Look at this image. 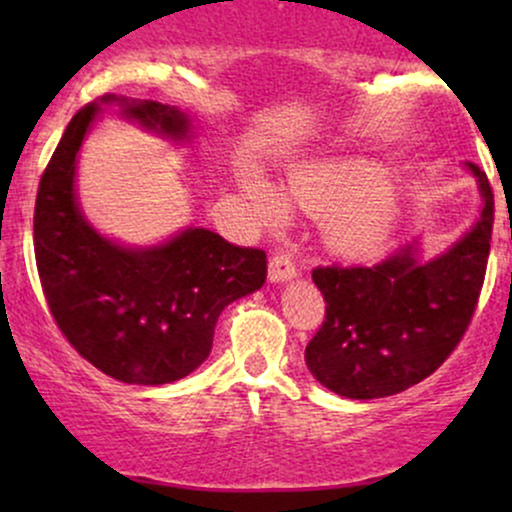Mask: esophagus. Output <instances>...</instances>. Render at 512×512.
<instances>
[{"mask_svg":"<svg viewBox=\"0 0 512 512\" xmlns=\"http://www.w3.org/2000/svg\"><path fill=\"white\" fill-rule=\"evenodd\" d=\"M298 274L296 262H293V255L286 250L274 252L272 260H269V279L272 281H289Z\"/></svg>","mask_w":512,"mask_h":512,"instance_id":"1","label":"esophagus"}]
</instances>
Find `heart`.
<instances>
[{"label":"heart","mask_w":512,"mask_h":512,"mask_svg":"<svg viewBox=\"0 0 512 512\" xmlns=\"http://www.w3.org/2000/svg\"><path fill=\"white\" fill-rule=\"evenodd\" d=\"M366 182L361 175L342 173L334 175L327 180H301L293 185L291 195L303 204V207L315 211H334L339 207H346L349 202L361 195ZM248 197L252 209L262 219H279L284 214V202L279 195L267 187L264 182H250ZM385 236V209L375 202H366L361 207L346 211L339 216L332 226V240L339 248L349 252H366L373 250Z\"/></svg>","instance_id":"b5f03b06"}]
</instances>
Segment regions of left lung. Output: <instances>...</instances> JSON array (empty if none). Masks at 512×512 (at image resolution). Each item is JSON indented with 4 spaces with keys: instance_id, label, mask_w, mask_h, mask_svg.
<instances>
[{
    "instance_id": "obj_1",
    "label": "left lung",
    "mask_w": 512,
    "mask_h": 512,
    "mask_svg": "<svg viewBox=\"0 0 512 512\" xmlns=\"http://www.w3.org/2000/svg\"><path fill=\"white\" fill-rule=\"evenodd\" d=\"M484 211L455 248L421 264L402 248L370 267L313 269L325 320L305 346L317 383L349 399L390 397L448 361L477 310L493 231V190L479 166Z\"/></svg>"
}]
</instances>
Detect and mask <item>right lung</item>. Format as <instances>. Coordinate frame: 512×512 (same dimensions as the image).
<instances>
[{
    "label": "right lung",
    "mask_w": 512,
    "mask_h": 512,
    "mask_svg": "<svg viewBox=\"0 0 512 512\" xmlns=\"http://www.w3.org/2000/svg\"><path fill=\"white\" fill-rule=\"evenodd\" d=\"M101 103L168 137H185L187 117L156 101L113 93L72 117L38 185L33 248L40 286L76 354L129 385H163L202 366L228 303L267 279V255L219 233L187 228L166 245L127 250L88 226L74 197V168Z\"/></svg>",
    "instance_id": "obj_1"
}]
</instances>
